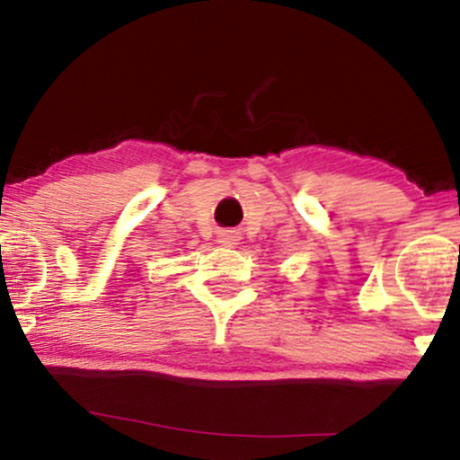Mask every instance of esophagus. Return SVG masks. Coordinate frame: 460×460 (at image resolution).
I'll return each instance as SVG.
<instances>
[{
    "instance_id": "esophagus-1",
    "label": "esophagus",
    "mask_w": 460,
    "mask_h": 460,
    "mask_svg": "<svg viewBox=\"0 0 460 460\" xmlns=\"http://www.w3.org/2000/svg\"><path fill=\"white\" fill-rule=\"evenodd\" d=\"M237 240H240V231H235V229L218 231V242L223 246H235Z\"/></svg>"
}]
</instances>
